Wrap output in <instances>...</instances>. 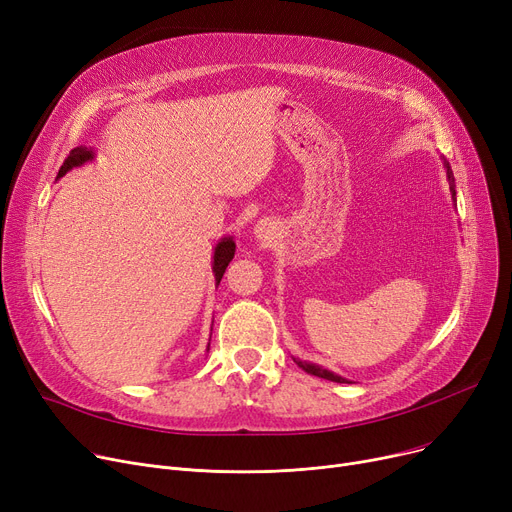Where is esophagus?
<instances>
[{"label": "esophagus", "instance_id": "34e87169", "mask_svg": "<svg viewBox=\"0 0 512 512\" xmlns=\"http://www.w3.org/2000/svg\"><path fill=\"white\" fill-rule=\"evenodd\" d=\"M253 234H255V238L261 242V245H267V242H272V240L276 238V234H278L276 222H272L270 218L259 220V222L255 224V228H253Z\"/></svg>", "mask_w": 512, "mask_h": 512}]
</instances>
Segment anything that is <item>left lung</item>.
I'll use <instances>...</instances> for the list:
<instances>
[{"label":"left lung","instance_id":"left-lung-1","mask_svg":"<svg viewBox=\"0 0 512 512\" xmlns=\"http://www.w3.org/2000/svg\"><path fill=\"white\" fill-rule=\"evenodd\" d=\"M444 168H446V178H448L450 193H452V197H454V201H456V191H454V186H456V184H454V174H452L450 164H448L446 159H444ZM294 363H297L299 367H303L307 373L317 375V378H324V380L338 382V384H351V380H346V378H342V375H338V373H334V371H330V369H324V367L317 365V363H309V361H301V359H294Z\"/></svg>","mask_w":512,"mask_h":512}]
</instances>
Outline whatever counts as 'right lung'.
<instances>
[{
  "label": "right lung",
  "mask_w": 512,
  "mask_h": 512,
  "mask_svg": "<svg viewBox=\"0 0 512 512\" xmlns=\"http://www.w3.org/2000/svg\"><path fill=\"white\" fill-rule=\"evenodd\" d=\"M93 159H95V151H93L91 147H85V145L74 147V149L70 151V155L66 157L64 166L60 168L58 178L66 176L72 168L83 166V164H87V161H93ZM234 251H236V242L232 240V236L220 238L218 245H215L213 263H211V270H213V276H215V284H220V280H222V276H224V272H226L228 263H230L232 257H234ZM207 351H209V344H207Z\"/></svg>",
  "instance_id": "add662e5"
}]
</instances>
